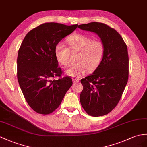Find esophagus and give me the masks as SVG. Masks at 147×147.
Masks as SVG:
<instances>
[{"label":"esophagus","mask_w":147,"mask_h":147,"mask_svg":"<svg viewBox=\"0 0 147 147\" xmlns=\"http://www.w3.org/2000/svg\"><path fill=\"white\" fill-rule=\"evenodd\" d=\"M73 81L74 83H77L80 81V80L78 79V78H73Z\"/></svg>","instance_id":"34e87169"}]
</instances>
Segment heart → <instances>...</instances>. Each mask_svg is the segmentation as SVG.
Returning a JSON list of instances; mask_svg holds the SVG:
<instances>
[{
    "mask_svg": "<svg viewBox=\"0 0 147 147\" xmlns=\"http://www.w3.org/2000/svg\"><path fill=\"white\" fill-rule=\"evenodd\" d=\"M68 49L63 44H57L54 49V55L61 65L67 66L69 62L70 53H78L76 64L66 70L67 75L79 78L86 73L87 69L93 72L103 61L105 46L101 40H92L91 37L81 34L68 37L66 39Z\"/></svg>",
    "mask_w": 147,
    "mask_h": 147,
    "instance_id": "b5f03b06",
    "label": "heart"
}]
</instances>
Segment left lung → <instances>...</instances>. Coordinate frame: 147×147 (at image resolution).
Instances as JSON below:
<instances>
[{"instance_id": "8db88e82", "label": "left lung", "mask_w": 147, "mask_h": 147, "mask_svg": "<svg viewBox=\"0 0 147 147\" xmlns=\"http://www.w3.org/2000/svg\"><path fill=\"white\" fill-rule=\"evenodd\" d=\"M78 28L96 33L105 46L100 66L93 74L81 80L83 86L80 94L81 106L93 117L107 115L118 103L128 82L127 44L117 30L103 23L84 24Z\"/></svg>"}]
</instances>
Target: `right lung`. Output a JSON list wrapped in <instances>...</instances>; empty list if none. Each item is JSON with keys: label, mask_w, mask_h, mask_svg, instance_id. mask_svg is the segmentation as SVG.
I'll return each instance as SVG.
<instances>
[{"label": "right lung", "mask_w": 147, "mask_h": 147, "mask_svg": "<svg viewBox=\"0 0 147 147\" xmlns=\"http://www.w3.org/2000/svg\"><path fill=\"white\" fill-rule=\"evenodd\" d=\"M78 25L47 22L27 34L18 52V80L26 101L34 111L48 115L60 105L72 86L69 76L61 77L54 49Z\"/></svg>", "instance_id": "right-lung-1"}]
</instances>
